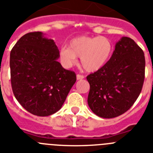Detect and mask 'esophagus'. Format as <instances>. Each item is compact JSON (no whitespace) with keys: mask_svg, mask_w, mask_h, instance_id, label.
Wrapping results in <instances>:
<instances>
[{"mask_svg":"<svg viewBox=\"0 0 153 153\" xmlns=\"http://www.w3.org/2000/svg\"><path fill=\"white\" fill-rule=\"evenodd\" d=\"M77 77V80H82L83 79V78H85V76H84L83 75H80V74H78V75H76Z\"/></svg>","mask_w":153,"mask_h":153,"instance_id":"1","label":"esophagus"}]
</instances>
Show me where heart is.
Listing matches in <instances>:
<instances>
[{
  "instance_id": "obj_1",
  "label": "heart",
  "mask_w": 153,
  "mask_h": 153,
  "mask_svg": "<svg viewBox=\"0 0 153 153\" xmlns=\"http://www.w3.org/2000/svg\"><path fill=\"white\" fill-rule=\"evenodd\" d=\"M113 51V42L107 37L79 36L71 39L68 47L61 48L59 58L64 66L71 67L79 57L87 71H95L107 62Z\"/></svg>"
}]
</instances>
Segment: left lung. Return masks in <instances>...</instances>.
<instances>
[{"instance_id": "left-lung-1", "label": "left lung", "mask_w": 153, "mask_h": 153, "mask_svg": "<svg viewBox=\"0 0 153 153\" xmlns=\"http://www.w3.org/2000/svg\"><path fill=\"white\" fill-rule=\"evenodd\" d=\"M145 65L143 49L129 37H122L109 61L87 76L91 110L103 118L116 117L127 111L143 88Z\"/></svg>"}]
</instances>
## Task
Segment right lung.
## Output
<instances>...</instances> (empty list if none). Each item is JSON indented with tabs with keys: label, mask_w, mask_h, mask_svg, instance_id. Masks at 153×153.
<instances>
[{
	"label": "right lung",
	"mask_w": 153,
	"mask_h": 153,
	"mask_svg": "<svg viewBox=\"0 0 153 153\" xmlns=\"http://www.w3.org/2000/svg\"><path fill=\"white\" fill-rule=\"evenodd\" d=\"M59 51L41 32L23 35L10 52V81L22 107L39 117L55 114L64 104L76 82V75L57 59Z\"/></svg>",
	"instance_id": "add662e5"
}]
</instances>
